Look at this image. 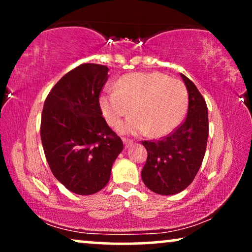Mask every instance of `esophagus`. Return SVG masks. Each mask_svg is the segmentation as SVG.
<instances>
[{
  "label": "esophagus",
  "mask_w": 252,
  "mask_h": 252,
  "mask_svg": "<svg viewBox=\"0 0 252 252\" xmlns=\"http://www.w3.org/2000/svg\"><path fill=\"white\" fill-rule=\"evenodd\" d=\"M123 142H124V144H125V148H128L133 144V141L128 140V139H123Z\"/></svg>",
  "instance_id": "34e87169"
}]
</instances>
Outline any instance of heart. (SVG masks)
<instances>
[{
	"instance_id": "1",
	"label": "heart",
	"mask_w": 252,
	"mask_h": 252,
	"mask_svg": "<svg viewBox=\"0 0 252 252\" xmlns=\"http://www.w3.org/2000/svg\"><path fill=\"white\" fill-rule=\"evenodd\" d=\"M188 96L184 84L159 72H139L123 77L117 89H105L99 96L102 113L117 126L132 110L134 115L119 125L122 134L154 136L170 133L184 119Z\"/></svg>"
}]
</instances>
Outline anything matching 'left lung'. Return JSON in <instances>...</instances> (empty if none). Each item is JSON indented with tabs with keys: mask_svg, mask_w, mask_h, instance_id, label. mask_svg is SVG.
Wrapping results in <instances>:
<instances>
[{
	"mask_svg": "<svg viewBox=\"0 0 252 252\" xmlns=\"http://www.w3.org/2000/svg\"><path fill=\"white\" fill-rule=\"evenodd\" d=\"M180 75L188 92L187 118L168 136L142 142L148 157L141 177L151 191L159 195L178 194L191 184L208 143V106L194 82Z\"/></svg>",
	"mask_w": 252,
	"mask_h": 252,
	"instance_id": "8db88e82",
	"label": "left lung"
}]
</instances>
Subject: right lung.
Returning <instances> with one entry per match:
<instances>
[{"label": "right lung", "mask_w": 252, "mask_h": 252, "mask_svg": "<svg viewBox=\"0 0 252 252\" xmlns=\"http://www.w3.org/2000/svg\"><path fill=\"white\" fill-rule=\"evenodd\" d=\"M109 68L81 64L54 86L41 117V141L55 178L78 195H92L110 180L124 144L102 117L99 93Z\"/></svg>", "instance_id": "obj_1"}]
</instances>
